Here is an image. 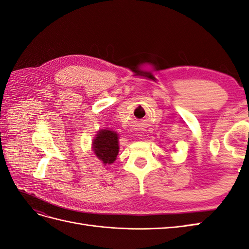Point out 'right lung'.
I'll return each instance as SVG.
<instances>
[{
    "label": "right lung",
    "instance_id": "1",
    "mask_svg": "<svg viewBox=\"0 0 249 249\" xmlns=\"http://www.w3.org/2000/svg\"><path fill=\"white\" fill-rule=\"evenodd\" d=\"M96 157L105 164H112L118 154V135L110 130L100 131L92 143Z\"/></svg>",
    "mask_w": 249,
    "mask_h": 249
}]
</instances>
